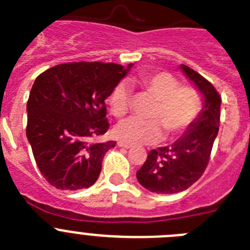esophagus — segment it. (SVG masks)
I'll return each instance as SVG.
<instances>
[{
  "label": "esophagus",
  "mask_w": 250,
  "mask_h": 250,
  "mask_svg": "<svg viewBox=\"0 0 250 250\" xmlns=\"http://www.w3.org/2000/svg\"><path fill=\"white\" fill-rule=\"evenodd\" d=\"M118 145L120 147H124V149H130V147H131V145L130 144H127V143H125V141H119L118 143Z\"/></svg>",
  "instance_id": "obj_1"
}]
</instances>
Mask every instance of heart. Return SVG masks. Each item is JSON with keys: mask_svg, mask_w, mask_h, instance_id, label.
<instances>
[{"mask_svg": "<svg viewBox=\"0 0 250 250\" xmlns=\"http://www.w3.org/2000/svg\"><path fill=\"white\" fill-rule=\"evenodd\" d=\"M140 83L156 100L150 112L152 120L130 118L115 127V135L130 144H152L160 140L163 130L167 138H176L188 130L202 110V95L193 86H180L174 75L167 71L144 74ZM130 87L119 83L109 96L111 112L124 118L129 111Z\"/></svg>", "mask_w": 250, "mask_h": 250, "instance_id": "heart-1", "label": "heart"}]
</instances>
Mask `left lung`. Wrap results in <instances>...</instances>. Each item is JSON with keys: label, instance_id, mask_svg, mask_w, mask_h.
I'll return each mask as SVG.
<instances>
[{"label": "left lung", "instance_id": "obj_1", "mask_svg": "<svg viewBox=\"0 0 250 250\" xmlns=\"http://www.w3.org/2000/svg\"><path fill=\"white\" fill-rule=\"evenodd\" d=\"M180 67L202 92L204 107L182 138L174 144L151 150L144 165L138 170L139 183L152 193L174 194L191 187L207 169L219 131V92L193 68L187 65Z\"/></svg>", "mask_w": 250, "mask_h": 250}]
</instances>
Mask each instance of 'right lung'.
Here are the masks:
<instances>
[{"instance_id":"add662e5","label":"right lung","mask_w":250,"mask_h":250,"mask_svg":"<svg viewBox=\"0 0 250 250\" xmlns=\"http://www.w3.org/2000/svg\"><path fill=\"white\" fill-rule=\"evenodd\" d=\"M131 66L67 62L36 77L27 101L26 135L48 184L79 190L98 180L104 156L116 141L91 139L109 129L105 100Z\"/></svg>"}]
</instances>
